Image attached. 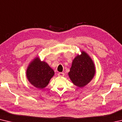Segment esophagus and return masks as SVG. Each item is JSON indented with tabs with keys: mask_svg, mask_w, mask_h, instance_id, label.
<instances>
[{
	"mask_svg": "<svg viewBox=\"0 0 122 122\" xmlns=\"http://www.w3.org/2000/svg\"><path fill=\"white\" fill-rule=\"evenodd\" d=\"M57 75H58L59 76H63L64 75H65V74H64L63 73H61V72H60V73H59L58 74H57Z\"/></svg>",
	"mask_w": 122,
	"mask_h": 122,
	"instance_id": "esophagus-1",
	"label": "esophagus"
}]
</instances>
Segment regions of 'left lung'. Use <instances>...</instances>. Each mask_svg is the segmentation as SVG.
<instances>
[{
	"mask_svg": "<svg viewBox=\"0 0 122 122\" xmlns=\"http://www.w3.org/2000/svg\"><path fill=\"white\" fill-rule=\"evenodd\" d=\"M95 69L93 62L87 54L82 51L72 62L68 75L73 83L79 87H83L93 78Z\"/></svg>",
	"mask_w": 122,
	"mask_h": 122,
	"instance_id": "8db88e82",
	"label": "left lung"
}]
</instances>
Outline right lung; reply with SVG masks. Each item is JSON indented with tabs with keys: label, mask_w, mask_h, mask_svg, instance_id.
I'll return each mask as SVG.
<instances>
[{
	"label": "right lung",
	"mask_w": 122,
	"mask_h": 122,
	"mask_svg": "<svg viewBox=\"0 0 122 122\" xmlns=\"http://www.w3.org/2000/svg\"><path fill=\"white\" fill-rule=\"evenodd\" d=\"M54 74V71L48 64L41 61L38 57L29 65L26 73L30 83L39 89L44 88L48 85Z\"/></svg>",
	"instance_id": "right-lung-1"
}]
</instances>
